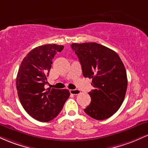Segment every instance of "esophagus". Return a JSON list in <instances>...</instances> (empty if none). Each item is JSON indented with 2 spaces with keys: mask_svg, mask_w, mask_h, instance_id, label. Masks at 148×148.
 Segmentation results:
<instances>
[{
  "mask_svg": "<svg viewBox=\"0 0 148 148\" xmlns=\"http://www.w3.org/2000/svg\"><path fill=\"white\" fill-rule=\"evenodd\" d=\"M70 93L72 95H79L81 93V91L79 90L75 89V90H70Z\"/></svg>",
  "mask_w": 148,
  "mask_h": 148,
  "instance_id": "1",
  "label": "esophagus"
}]
</instances>
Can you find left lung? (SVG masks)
<instances>
[{
	"label": "left lung",
	"instance_id": "8db88e82",
	"mask_svg": "<svg viewBox=\"0 0 148 148\" xmlns=\"http://www.w3.org/2000/svg\"><path fill=\"white\" fill-rule=\"evenodd\" d=\"M76 54L85 78L92 79L93 90L88 92L91 102L84 109L91 118H110L121 106L127 88L126 69L116 52L95 43L71 45Z\"/></svg>",
	"mask_w": 148,
	"mask_h": 148
}]
</instances>
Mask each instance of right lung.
<instances>
[{"instance_id":"obj_1","label":"right lung","mask_w":148,"mask_h":148,"mask_svg":"<svg viewBox=\"0 0 148 148\" xmlns=\"http://www.w3.org/2000/svg\"><path fill=\"white\" fill-rule=\"evenodd\" d=\"M63 48L54 44L37 47L27 54L18 69L16 86L20 102L38 121L45 123L55 118L70 95L69 90L45 88L53 58Z\"/></svg>"}]
</instances>
